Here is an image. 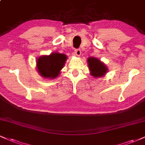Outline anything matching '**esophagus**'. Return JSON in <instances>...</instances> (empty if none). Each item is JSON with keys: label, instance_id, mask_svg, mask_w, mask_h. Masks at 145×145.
Masks as SVG:
<instances>
[{"label": "esophagus", "instance_id": "1", "mask_svg": "<svg viewBox=\"0 0 145 145\" xmlns=\"http://www.w3.org/2000/svg\"><path fill=\"white\" fill-rule=\"evenodd\" d=\"M74 55L76 56H78V57H79V56L81 55V50L80 49H76L74 50Z\"/></svg>", "mask_w": 145, "mask_h": 145}]
</instances>
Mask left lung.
<instances>
[{
    "label": "left lung",
    "mask_w": 145,
    "mask_h": 145,
    "mask_svg": "<svg viewBox=\"0 0 145 145\" xmlns=\"http://www.w3.org/2000/svg\"><path fill=\"white\" fill-rule=\"evenodd\" d=\"M88 65L90 75L93 77H103L108 71L107 66L95 57H91L88 59Z\"/></svg>",
    "instance_id": "1"
}]
</instances>
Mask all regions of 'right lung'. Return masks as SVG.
<instances>
[{
    "label": "right lung",
    "mask_w": 145,
    "mask_h": 145,
    "mask_svg": "<svg viewBox=\"0 0 145 145\" xmlns=\"http://www.w3.org/2000/svg\"><path fill=\"white\" fill-rule=\"evenodd\" d=\"M67 59L64 54L53 53L50 55L41 56L36 61L37 70L44 78L54 79L60 74Z\"/></svg>",
    "instance_id": "1"
}]
</instances>
